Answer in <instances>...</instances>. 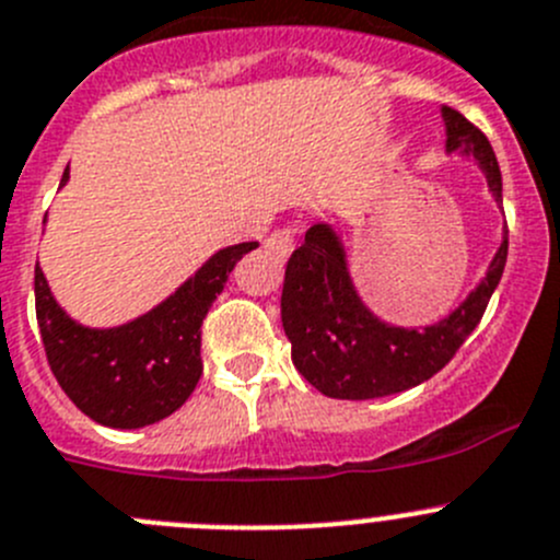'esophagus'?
<instances>
[{"label": "esophagus", "instance_id": "1", "mask_svg": "<svg viewBox=\"0 0 560 560\" xmlns=\"http://www.w3.org/2000/svg\"><path fill=\"white\" fill-rule=\"evenodd\" d=\"M294 244H296V228L283 225V228H277V231L266 238L264 247L269 249L275 258H289L291 249H294Z\"/></svg>", "mask_w": 560, "mask_h": 560}]
</instances>
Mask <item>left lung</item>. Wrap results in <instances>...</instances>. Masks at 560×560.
I'll list each match as a JSON object with an SVG mask.
<instances>
[{"label":"left lung","mask_w":560,"mask_h":560,"mask_svg":"<svg viewBox=\"0 0 560 560\" xmlns=\"http://www.w3.org/2000/svg\"><path fill=\"white\" fill-rule=\"evenodd\" d=\"M448 151L472 153L487 173L494 200L503 203V180L487 135L462 112L443 106ZM509 255V231L487 277L443 322L425 329L390 327L360 302L346 255L329 225H313L285 266L283 327L296 371L318 393L343 401L393 396L431 380L454 360L481 322Z\"/></svg>","instance_id":"8db88e82"}]
</instances>
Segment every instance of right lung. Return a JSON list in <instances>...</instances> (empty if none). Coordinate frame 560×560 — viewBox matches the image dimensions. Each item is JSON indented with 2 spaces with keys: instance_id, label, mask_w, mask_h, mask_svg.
I'll use <instances>...</instances> for the list:
<instances>
[{
  "instance_id": "right-lung-1",
  "label": "right lung",
  "mask_w": 560,
  "mask_h": 560,
  "mask_svg": "<svg viewBox=\"0 0 560 560\" xmlns=\"http://www.w3.org/2000/svg\"><path fill=\"white\" fill-rule=\"evenodd\" d=\"M68 180V167L60 186ZM258 242L233 244L206 260L170 300L112 329L66 316L35 266V313L46 360L66 396L95 423L140 429L173 415L203 376L200 327L233 266Z\"/></svg>"
}]
</instances>
